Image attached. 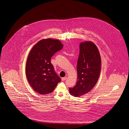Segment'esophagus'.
<instances>
[{
  "instance_id": "esophagus-1",
  "label": "esophagus",
  "mask_w": 129,
  "mask_h": 129,
  "mask_svg": "<svg viewBox=\"0 0 129 129\" xmlns=\"http://www.w3.org/2000/svg\"><path fill=\"white\" fill-rule=\"evenodd\" d=\"M67 78V77H62V81H65V80H66Z\"/></svg>"
}]
</instances>
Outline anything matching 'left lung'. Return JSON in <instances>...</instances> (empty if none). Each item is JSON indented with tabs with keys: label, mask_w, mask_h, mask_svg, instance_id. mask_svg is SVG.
Segmentation results:
<instances>
[{
	"label": "left lung",
	"mask_w": 129,
	"mask_h": 129,
	"mask_svg": "<svg viewBox=\"0 0 129 129\" xmlns=\"http://www.w3.org/2000/svg\"><path fill=\"white\" fill-rule=\"evenodd\" d=\"M80 53L77 64V80L70 93L79 97L89 92L96 84L101 69V59L98 49L91 42L80 43Z\"/></svg>",
	"instance_id": "8db88e82"
}]
</instances>
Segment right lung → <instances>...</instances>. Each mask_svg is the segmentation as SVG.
<instances>
[{"instance_id": "add662e5", "label": "right lung", "mask_w": 129, "mask_h": 129, "mask_svg": "<svg viewBox=\"0 0 129 129\" xmlns=\"http://www.w3.org/2000/svg\"><path fill=\"white\" fill-rule=\"evenodd\" d=\"M57 40L43 39L31 50L25 67L27 80L33 89L41 94L53 92L61 80L51 62L52 56L63 48Z\"/></svg>"}]
</instances>
